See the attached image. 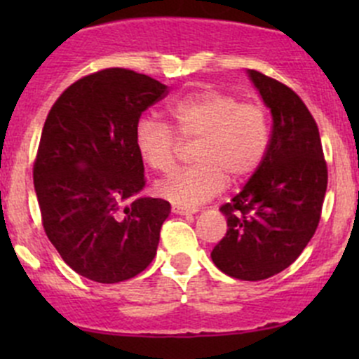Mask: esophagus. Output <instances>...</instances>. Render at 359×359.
I'll return each mask as SVG.
<instances>
[{
  "label": "esophagus",
  "instance_id": "obj_1",
  "mask_svg": "<svg viewBox=\"0 0 359 359\" xmlns=\"http://www.w3.org/2000/svg\"><path fill=\"white\" fill-rule=\"evenodd\" d=\"M172 212L177 213V215H193V213H196L198 210H194V208H186V206L173 205V206H172Z\"/></svg>",
  "mask_w": 359,
  "mask_h": 359
}]
</instances>
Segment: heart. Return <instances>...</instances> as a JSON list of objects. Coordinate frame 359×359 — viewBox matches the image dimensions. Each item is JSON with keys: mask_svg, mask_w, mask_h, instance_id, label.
<instances>
[{"mask_svg": "<svg viewBox=\"0 0 359 359\" xmlns=\"http://www.w3.org/2000/svg\"><path fill=\"white\" fill-rule=\"evenodd\" d=\"M168 116L172 126L154 118L140 119L135 126V147L149 168L166 173L175 166L178 139L196 140V165L175 172L156 186L159 196L175 205L196 206L212 200L227 179L231 184L241 182L266 158L271 130L260 104L241 102L220 90H201L173 100Z\"/></svg>", "mask_w": 359, "mask_h": 359, "instance_id": "1", "label": "heart"}]
</instances>
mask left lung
<instances>
[{"instance_id":"8db88e82","label":"left lung","mask_w":359,"mask_h":359,"mask_svg":"<svg viewBox=\"0 0 359 359\" xmlns=\"http://www.w3.org/2000/svg\"><path fill=\"white\" fill-rule=\"evenodd\" d=\"M248 76L271 109L273 132L252 179L220 206L227 233L212 260L227 276L260 281L295 262L316 233L328 170L320 130L302 99L255 69Z\"/></svg>"}]
</instances>
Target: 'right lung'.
<instances>
[{
	"label": "right lung",
	"instance_id": "obj_1",
	"mask_svg": "<svg viewBox=\"0 0 359 359\" xmlns=\"http://www.w3.org/2000/svg\"><path fill=\"white\" fill-rule=\"evenodd\" d=\"M166 93L151 76L109 67L67 86L46 116L32 168L43 227L97 283L130 280L156 255L170 203L137 198L146 177L135 126Z\"/></svg>",
	"mask_w": 359,
	"mask_h": 359
}]
</instances>
